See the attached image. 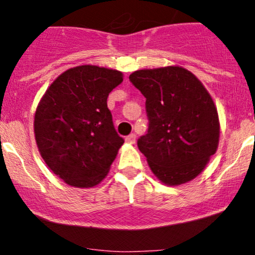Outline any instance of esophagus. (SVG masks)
Segmentation results:
<instances>
[{
	"mask_svg": "<svg viewBox=\"0 0 255 255\" xmlns=\"http://www.w3.org/2000/svg\"><path fill=\"white\" fill-rule=\"evenodd\" d=\"M126 142H128V144H134V142H135V134L131 133L128 136H126Z\"/></svg>",
	"mask_w": 255,
	"mask_h": 255,
	"instance_id": "esophagus-1",
	"label": "esophagus"
}]
</instances>
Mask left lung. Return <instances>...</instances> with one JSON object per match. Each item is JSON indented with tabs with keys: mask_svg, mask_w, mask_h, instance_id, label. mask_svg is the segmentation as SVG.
Instances as JSON below:
<instances>
[{
	"mask_svg": "<svg viewBox=\"0 0 255 255\" xmlns=\"http://www.w3.org/2000/svg\"><path fill=\"white\" fill-rule=\"evenodd\" d=\"M129 80L146 98L148 129L137 147L152 172L168 186L197 177L219 141L210 93L193 73L177 66L136 71Z\"/></svg>",
	"mask_w": 255,
	"mask_h": 255,
	"instance_id": "1",
	"label": "left lung"
}]
</instances>
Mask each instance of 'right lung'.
<instances>
[{
    "instance_id": "right-lung-1",
    "label": "right lung",
    "mask_w": 255,
    "mask_h": 255,
    "mask_svg": "<svg viewBox=\"0 0 255 255\" xmlns=\"http://www.w3.org/2000/svg\"><path fill=\"white\" fill-rule=\"evenodd\" d=\"M124 80L121 72L98 66L68 69L38 104L34 136L40 156L67 184L90 188L109 172L125 140L108 109L109 93Z\"/></svg>"
}]
</instances>
